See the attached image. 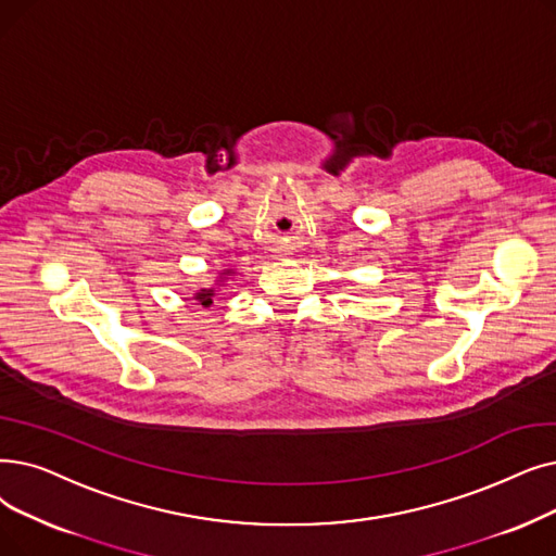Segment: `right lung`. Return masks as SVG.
<instances>
[{
    "instance_id": "obj_1",
    "label": "right lung",
    "mask_w": 556,
    "mask_h": 556,
    "mask_svg": "<svg viewBox=\"0 0 556 556\" xmlns=\"http://www.w3.org/2000/svg\"><path fill=\"white\" fill-rule=\"evenodd\" d=\"M227 275H231V270H223L218 281H223ZM213 295H215V288H200V291L195 293V300H198L202 306H211V304H213Z\"/></svg>"
}]
</instances>
